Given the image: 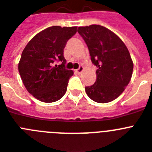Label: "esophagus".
<instances>
[{
    "mask_svg": "<svg viewBox=\"0 0 152 152\" xmlns=\"http://www.w3.org/2000/svg\"><path fill=\"white\" fill-rule=\"evenodd\" d=\"M83 69H84L83 66H80V68H79L78 69H76V72H77V73H78V74H80V73H81V72H82L83 71Z\"/></svg>",
    "mask_w": 152,
    "mask_h": 152,
    "instance_id": "34e87169",
    "label": "esophagus"
}]
</instances>
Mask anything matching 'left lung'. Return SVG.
Masks as SVG:
<instances>
[{"instance_id": "left-lung-1", "label": "left lung", "mask_w": 152, "mask_h": 152, "mask_svg": "<svg viewBox=\"0 0 152 152\" xmlns=\"http://www.w3.org/2000/svg\"><path fill=\"white\" fill-rule=\"evenodd\" d=\"M79 32L89 48L92 62L97 67L96 80L85 90L94 101H113L131 81L134 64L130 52L119 37L104 26L79 27Z\"/></svg>"}]
</instances>
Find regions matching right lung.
<instances>
[{
	"label": "right lung",
	"mask_w": 152,
	"mask_h": 152,
	"mask_svg": "<svg viewBox=\"0 0 152 152\" xmlns=\"http://www.w3.org/2000/svg\"><path fill=\"white\" fill-rule=\"evenodd\" d=\"M76 29L77 27H49L33 37L24 48L19 73L26 90L37 100L52 103L66 94L73 71L65 69L63 50ZM56 61L62 64L54 66Z\"/></svg>",
	"instance_id": "obj_1"
}]
</instances>
